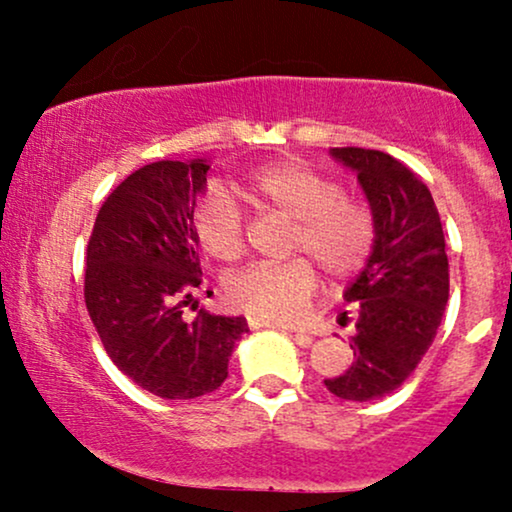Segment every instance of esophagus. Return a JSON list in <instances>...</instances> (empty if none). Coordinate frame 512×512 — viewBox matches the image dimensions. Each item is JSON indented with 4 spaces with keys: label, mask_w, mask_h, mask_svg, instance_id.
Returning a JSON list of instances; mask_svg holds the SVG:
<instances>
[{
    "label": "esophagus",
    "mask_w": 512,
    "mask_h": 512,
    "mask_svg": "<svg viewBox=\"0 0 512 512\" xmlns=\"http://www.w3.org/2000/svg\"><path fill=\"white\" fill-rule=\"evenodd\" d=\"M248 325L252 327V330H260V327H281V325H276V322H264V320H257V317H248ZM296 339L301 344H310L313 342V339L308 337V334H296Z\"/></svg>",
    "instance_id": "esophagus-1"
}]
</instances>
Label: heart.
<instances>
[{"label": "heart", "instance_id": "1", "mask_svg": "<svg viewBox=\"0 0 512 512\" xmlns=\"http://www.w3.org/2000/svg\"><path fill=\"white\" fill-rule=\"evenodd\" d=\"M245 192L257 207L289 216V250L305 252L279 262H255L223 284L231 308L264 322H298L317 289V269L344 281L366 267L375 245V219L361 199L342 195L327 173L298 161L267 163L245 178ZM197 240L221 262L245 252V216L231 192L209 185L192 211Z\"/></svg>", "mask_w": 512, "mask_h": 512}]
</instances>
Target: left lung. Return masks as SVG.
Listing matches in <instances>:
<instances>
[{"instance_id": "left-lung-1", "label": "left lung", "mask_w": 512, "mask_h": 512, "mask_svg": "<svg viewBox=\"0 0 512 512\" xmlns=\"http://www.w3.org/2000/svg\"><path fill=\"white\" fill-rule=\"evenodd\" d=\"M332 156L356 170L375 219L368 264L344 298L356 303L354 363L325 380L349 402L390 395L436 339L450 293L445 236L424 180L385 151L342 146Z\"/></svg>"}]
</instances>
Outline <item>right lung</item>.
I'll list each match as a JSON object with an SVG mask.
<instances>
[{"label":"right lung","mask_w":512,"mask_h":512,"mask_svg":"<svg viewBox=\"0 0 512 512\" xmlns=\"http://www.w3.org/2000/svg\"><path fill=\"white\" fill-rule=\"evenodd\" d=\"M209 163L158 161L134 170L105 197L86 245L84 301L93 327L132 383L163 399L219 390L245 317L182 305L202 286L195 199Z\"/></svg>","instance_id":"obj_1"}]
</instances>
